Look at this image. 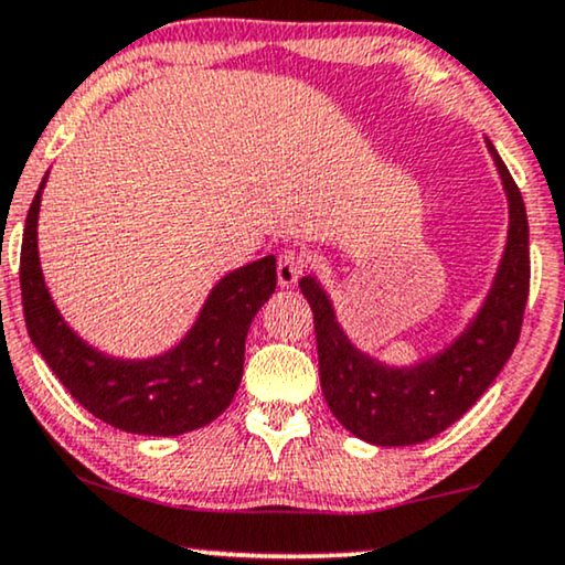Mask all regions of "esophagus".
I'll list each match as a JSON object with an SVG mask.
<instances>
[{"label":"esophagus","instance_id":"1","mask_svg":"<svg viewBox=\"0 0 565 565\" xmlns=\"http://www.w3.org/2000/svg\"><path fill=\"white\" fill-rule=\"evenodd\" d=\"M303 254L298 252H282L277 256V282H280V288H292L298 282L300 273H303Z\"/></svg>","mask_w":565,"mask_h":565}]
</instances>
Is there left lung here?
Returning a JSON list of instances; mask_svg holds the SVG:
<instances>
[{
  "label": "left lung",
  "mask_w": 565,
  "mask_h": 565,
  "mask_svg": "<svg viewBox=\"0 0 565 565\" xmlns=\"http://www.w3.org/2000/svg\"><path fill=\"white\" fill-rule=\"evenodd\" d=\"M509 200L503 256L482 306L444 350L390 365L353 345L317 275L298 282L313 311L321 392L350 434L373 446H413L457 423L514 353L530 296V223L519 186L486 137Z\"/></svg>",
  "instance_id": "obj_1"
}]
</instances>
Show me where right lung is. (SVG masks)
<instances>
[{"instance_id": "add662e5", "label": "right lung", "mask_w": 565, "mask_h": 565, "mask_svg": "<svg viewBox=\"0 0 565 565\" xmlns=\"http://www.w3.org/2000/svg\"><path fill=\"white\" fill-rule=\"evenodd\" d=\"M25 217L20 290L33 345L67 392L108 426L139 436H181L223 413L244 376V350L256 311L275 292V256L220 277L179 345L152 358H114L87 345L58 313L39 259L41 194Z\"/></svg>"}]
</instances>
